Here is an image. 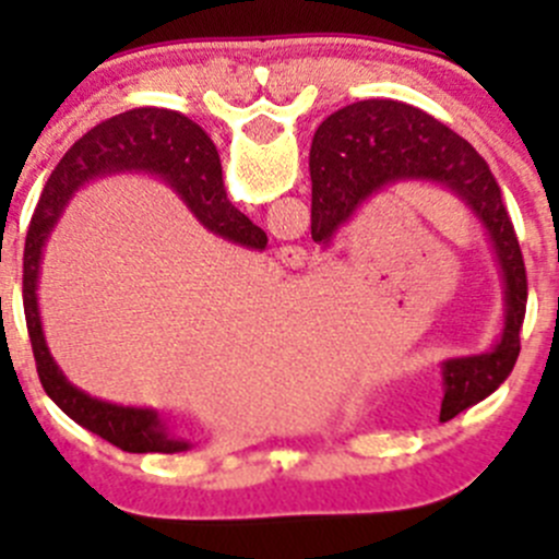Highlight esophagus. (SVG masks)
<instances>
[{"mask_svg": "<svg viewBox=\"0 0 559 559\" xmlns=\"http://www.w3.org/2000/svg\"><path fill=\"white\" fill-rule=\"evenodd\" d=\"M278 257L286 267H302L308 262V251L302 246L289 243V246H281L278 248Z\"/></svg>", "mask_w": 559, "mask_h": 559, "instance_id": "34e87169", "label": "esophagus"}]
</instances>
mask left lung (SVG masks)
Returning <instances> with one entry per match:
<instances>
[{
	"label": "left lung",
	"mask_w": 559,
	"mask_h": 559,
	"mask_svg": "<svg viewBox=\"0 0 559 559\" xmlns=\"http://www.w3.org/2000/svg\"><path fill=\"white\" fill-rule=\"evenodd\" d=\"M311 238L330 246L354 213L405 180L452 191L478 218L503 275V332L484 354L441 362V421L489 397L514 370L527 306V273L514 224L487 162L467 140L419 107L394 99H362L319 123L311 145Z\"/></svg>",
	"instance_id": "8db88e82"
}]
</instances>
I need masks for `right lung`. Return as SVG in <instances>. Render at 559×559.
<instances>
[{
  "label": "right lung",
  "mask_w": 559,
  "mask_h": 559,
  "mask_svg": "<svg viewBox=\"0 0 559 559\" xmlns=\"http://www.w3.org/2000/svg\"><path fill=\"white\" fill-rule=\"evenodd\" d=\"M116 173L159 175L170 183V189L178 191L197 222L213 235H222L224 240L264 251L267 235L229 202L222 159L213 140L191 118L165 107H134L97 123L61 156L39 197L24 248V313L39 384L72 421L105 438L121 452L178 454L191 449V443L173 436L159 411L107 403L70 384L50 357L39 321V262L50 233L78 189H83L88 180Z\"/></svg>",
  "instance_id": "right-lung-1"
}]
</instances>
